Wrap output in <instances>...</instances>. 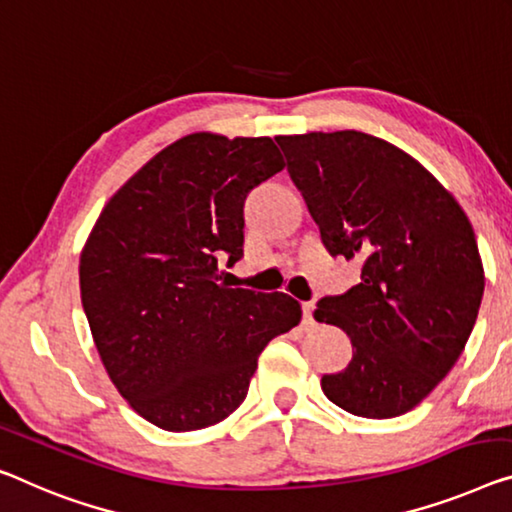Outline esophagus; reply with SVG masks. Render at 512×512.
Wrapping results in <instances>:
<instances>
[{"label":"esophagus","mask_w":512,"mask_h":512,"mask_svg":"<svg viewBox=\"0 0 512 512\" xmlns=\"http://www.w3.org/2000/svg\"><path fill=\"white\" fill-rule=\"evenodd\" d=\"M312 312H315V303L305 301L303 303V329H312V326H315V317H312Z\"/></svg>","instance_id":"34e87169"}]
</instances>
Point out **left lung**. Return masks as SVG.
Segmentation results:
<instances>
[{"label": "left lung", "mask_w": 512, "mask_h": 512, "mask_svg": "<svg viewBox=\"0 0 512 512\" xmlns=\"http://www.w3.org/2000/svg\"><path fill=\"white\" fill-rule=\"evenodd\" d=\"M331 257L361 259V282L324 296L354 356L322 377L333 404L363 418L407 414L460 358L485 278L453 195L418 160L358 131L276 137Z\"/></svg>", "instance_id": "1"}]
</instances>
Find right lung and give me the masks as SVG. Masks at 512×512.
<instances>
[{"instance_id":"1","label":"right lung","mask_w":512,"mask_h":512,"mask_svg":"<svg viewBox=\"0 0 512 512\" xmlns=\"http://www.w3.org/2000/svg\"><path fill=\"white\" fill-rule=\"evenodd\" d=\"M285 167L271 137L193 133L128 179L80 257L82 308L112 384L167 432L216 425L246 400L269 340L301 303L225 285L250 190Z\"/></svg>"}]
</instances>
